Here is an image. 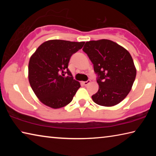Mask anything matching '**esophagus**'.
<instances>
[{
    "label": "esophagus",
    "mask_w": 156,
    "mask_h": 156,
    "mask_svg": "<svg viewBox=\"0 0 156 156\" xmlns=\"http://www.w3.org/2000/svg\"><path fill=\"white\" fill-rule=\"evenodd\" d=\"M90 82H91V80H88L87 81H85V82H83V85H84V86H87V85H88V84L90 83Z\"/></svg>",
    "instance_id": "obj_1"
}]
</instances>
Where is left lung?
Listing matches in <instances>:
<instances>
[{
	"label": "left lung",
	"instance_id": "left-lung-1",
	"mask_svg": "<svg viewBox=\"0 0 156 156\" xmlns=\"http://www.w3.org/2000/svg\"><path fill=\"white\" fill-rule=\"evenodd\" d=\"M83 51L87 54L98 77L99 89L91 96L100 106L120 103L130 92L136 76V69L129 52L107 39L86 42Z\"/></svg>",
	"mask_w": 156,
	"mask_h": 156
}]
</instances>
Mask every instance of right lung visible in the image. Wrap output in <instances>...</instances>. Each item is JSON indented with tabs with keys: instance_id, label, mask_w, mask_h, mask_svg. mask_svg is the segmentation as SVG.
Listing matches in <instances>:
<instances>
[{
	"instance_id": "1",
	"label": "right lung",
	"mask_w": 156,
	"mask_h": 156,
	"mask_svg": "<svg viewBox=\"0 0 156 156\" xmlns=\"http://www.w3.org/2000/svg\"><path fill=\"white\" fill-rule=\"evenodd\" d=\"M84 44V42L49 40L31 55L28 66L29 82L42 103L59 109L72 102L80 84L73 80L68 64L72 55Z\"/></svg>"
}]
</instances>
